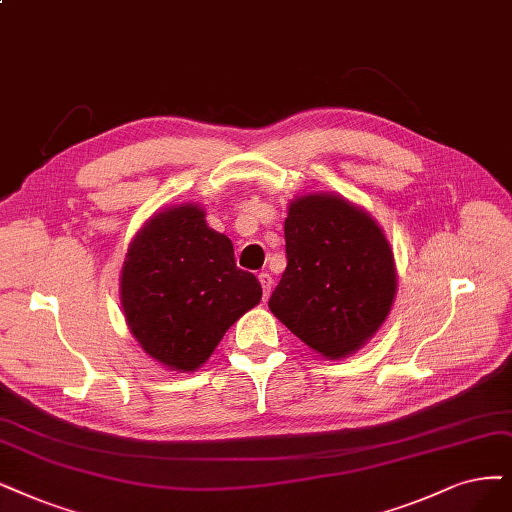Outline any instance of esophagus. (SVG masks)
<instances>
[{
    "instance_id": "obj_1",
    "label": "esophagus",
    "mask_w": 512,
    "mask_h": 512,
    "mask_svg": "<svg viewBox=\"0 0 512 512\" xmlns=\"http://www.w3.org/2000/svg\"><path fill=\"white\" fill-rule=\"evenodd\" d=\"M259 282H261V289H263V299H268L270 293H272V287H274V280L268 272H261L259 274Z\"/></svg>"
}]
</instances>
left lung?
<instances>
[{
	"instance_id": "obj_1",
	"label": "left lung",
	"mask_w": 512,
	"mask_h": 512,
	"mask_svg": "<svg viewBox=\"0 0 512 512\" xmlns=\"http://www.w3.org/2000/svg\"><path fill=\"white\" fill-rule=\"evenodd\" d=\"M287 211V270L268 306L316 354L342 361L392 310V246L369 211L339 194L295 196Z\"/></svg>"
}]
</instances>
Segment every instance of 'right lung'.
I'll list each match as a JSON object with an SVG mask.
<instances>
[{
  "label": "right lung",
  "mask_w": 512,
  "mask_h": 512,
  "mask_svg": "<svg viewBox=\"0 0 512 512\" xmlns=\"http://www.w3.org/2000/svg\"><path fill=\"white\" fill-rule=\"evenodd\" d=\"M202 204L151 215L130 240L120 272L126 325L158 365L200 369L225 331L261 301V285L236 268L234 244L206 223Z\"/></svg>",
  "instance_id": "add662e5"
}]
</instances>
